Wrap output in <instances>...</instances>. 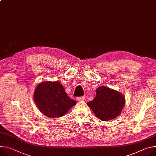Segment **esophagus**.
<instances>
[{"mask_svg":"<svg viewBox=\"0 0 156 156\" xmlns=\"http://www.w3.org/2000/svg\"><path fill=\"white\" fill-rule=\"evenodd\" d=\"M76 100L78 101H84L85 100V97L84 96H81V97H78L76 98Z\"/></svg>","mask_w":156,"mask_h":156,"instance_id":"34e87169","label":"esophagus"}]
</instances>
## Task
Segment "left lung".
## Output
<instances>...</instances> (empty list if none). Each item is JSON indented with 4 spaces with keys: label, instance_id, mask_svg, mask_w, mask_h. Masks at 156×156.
Returning <instances> with one entry per match:
<instances>
[{
    "label": "left lung",
    "instance_id": "left-lung-1",
    "mask_svg": "<svg viewBox=\"0 0 156 156\" xmlns=\"http://www.w3.org/2000/svg\"><path fill=\"white\" fill-rule=\"evenodd\" d=\"M125 98L120 92L107 87H99L96 97L87 103L96 117L108 121L119 116L125 105Z\"/></svg>",
    "mask_w": 156,
    "mask_h": 156
}]
</instances>
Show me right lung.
<instances>
[{
    "instance_id": "right-lung-1",
    "label": "right lung",
    "mask_w": 156,
    "mask_h": 156,
    "mask_svg": "<svg viewBox=\"0 0 156 156\" xmlns=\"http://www.w3.org/2000/svg\"><path fill=\"white\" fill-rule=\"evenodd\" d=\"M34 100L42 114L51 118L63 116L76 105V101L68 97L58 81L39 83L35 90Z\"/></svg>"
}]
</instances>
